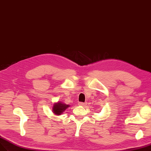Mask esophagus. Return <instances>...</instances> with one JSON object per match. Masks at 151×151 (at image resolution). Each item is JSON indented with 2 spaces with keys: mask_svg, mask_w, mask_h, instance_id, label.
<instances>
[{
  "mask_svg": "<svg viewBox=\"0 0 151 151\" xmlns=\"http://www.w3.org/2000/svg\"><path fill=\"white\" fill-rule=\"evenodd\" d=\"M79 105H85V104L84 103H83V102H79Z\"/></svg>",
  "mask_w": 151,
  "mask_h": 151,
  "instance_id": "34e87169",
  "label": "esophagus"
}]
</instances>
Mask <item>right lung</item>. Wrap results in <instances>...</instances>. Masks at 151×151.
Instances as JSON below:
<instances>
[{"instance_id":"add662e5","label":"right lung","mask_w":151,"mask_h":151,"mask_svg":"<svg viewBox=\"0 0 151 151\" xmlns=\"http://www.w3.org/2000/svg\"><path fill=\"white\" fill-rule=\"evenodd\" d=\"M68 107V105H66L62 103H58L54 105L53 107H52V110L55 114L57 115H61V114L63 112V111H65V109Z\"/></svg>"}]
</instances>
